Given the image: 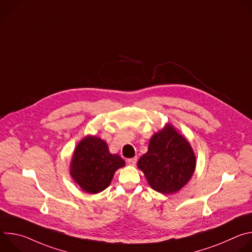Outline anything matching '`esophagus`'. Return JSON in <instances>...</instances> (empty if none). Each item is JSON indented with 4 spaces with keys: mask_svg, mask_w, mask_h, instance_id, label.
<instances>
[{
    "mask_svg": "<svg viewBox=\"0 0 252 252\" xmlns=\"http://www.w3.org/2000/svg\"><path fill=\"white\" fill-rule=\"evenodd\" d=\"M136 161H137V158H136V157H135V158H128V159H127V163H128L129 165H135Z\"/></svg>",
    "mask_w": 252,
    "mask_h": 252,
    "instance_id": "esophagus-1",
    "label": "esophagus"
}]
</instances>
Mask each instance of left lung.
Here are the masks:
<instances>
[{"label": "left lung", "mask_w": 252, "mask_h": 252, "mask_svg": "<svg viewBox=\"0 0 252 252\" xmlns=\"http://www.w3.org/2000/svg\"><path fill=\"white\" fill-rule=\"evenodd\" d=\"M137 166L155 190L169 194L189 181L195 168V157L189 141L173 126H166L153 135L149 151L139 158Z\"/></svg>", "instance_id": "8db88e82"}]
</instances>
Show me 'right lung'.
I'll return each mask as SVG.
<instances>
[{
	"mask_svg": "<svg viewBox=\"0 0 252 252\" xmlns=\"http://www.w3.org/2000/svg\"><path fill=\"white\" fill-rule=\"evenodd\" d=\"M125 165L118 155H112L106 143L95 136L84 138L70 163V175L89 193H97L110 186L114 173Z\"/></svg>",
	"mask_w": 252,
	"mask_h": 252,
	"instance_id": "add662e5",
	"label": "right lung"
}]
</instances>
